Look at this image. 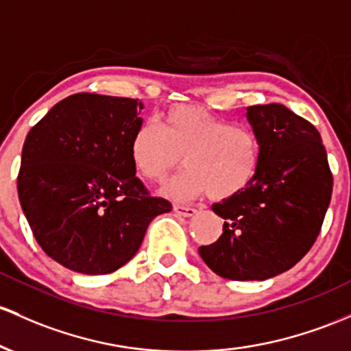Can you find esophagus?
Listing matches in <instances>:
<instances>
[{
    "mask_svg": "<svg viewBox=\"0 0 351 351\" xmlns=\"http://www.w3.org/2000/svg\"><path fill=\"white\" fill-rule=\"evenodd\" d=\"M173 211H175L176 215H180V217H184V218H190L196 215V210L191 206H183V205H175L173 206Z\"/></svg>",
    "mask_w": 351,
    "mask_h": 351,
    "instance_id": "34e87169",
    "label": "esophagus"
}]
</instances>
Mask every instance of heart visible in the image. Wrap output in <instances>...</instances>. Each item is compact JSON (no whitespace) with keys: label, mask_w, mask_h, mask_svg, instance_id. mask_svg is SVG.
<instances>
[{"label":"heart","mask_w":351,"mask_h":351,"mask_svg":"<svg viewBox=\"0 0 351 351\" xmlns=\"http://www.w3.org/2000/svg\"><path fill=\"white\" fill-rule=\"evenodd\" d=\"M130 156L138 175L161 183L183 163L186 169L165 184L173 199L206 193L228 199L246 190L261 161L258 136L248 126L232 125L211 111L195 105L171 106L161 114V132L141 125L133 133Z\"/></svg>","instance_id":"b5f03b06"}]
</instances>
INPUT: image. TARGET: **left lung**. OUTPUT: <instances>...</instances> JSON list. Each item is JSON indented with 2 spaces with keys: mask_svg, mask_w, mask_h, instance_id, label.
Returning a JSON list of instances; mask_svg holds the SVG:
<instances>
[{
  "mask_svg": "<svg viewBox=\"0 0 351 351\" xmlns=\"http://www.w3.org/2000/svg\"><path fill=\"white\" fill-rule=\"evenodd\" d=\"M261 161L246 190L215 203L225 219L215 243L199 246L223 278L267 280L295 267L317 240L333 176L318 130L280 103L246 108Z\"/></svg>",
  "mask_w": 351,
  "mask_h": 351,
  "instance_id": "obj_1",
  "label": "left lung"
}]
</instances>
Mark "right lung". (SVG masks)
<instances>
[{"instance_id":"add662e5","label":"right lung","mask_w":351,"mask_h":351,"mask_svg":"<svg viewBox=\"0 0 351 351\" xmlns=\"http://www.w3.org/2000/svg\"><path fill=\"white\" fill-rule=\"evenodd\" d=\"M143 103L71 95L29 130L18 196L43 252L84 275H106L136 255L149 221L171 211L149 196L130 156Z\"/></svg>"}]
</instances>
